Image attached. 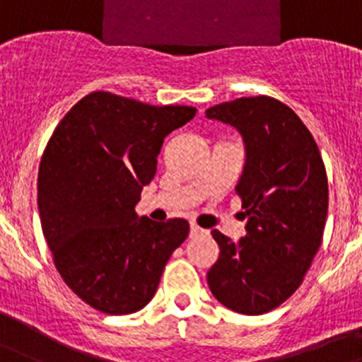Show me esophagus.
I'll return each mask as SVG.
<instances>
[{
    "mask_svg": "<svg viewBox=\"0 0 362 362\" xmlns=\"http://www.w3.org/2000/svg\"><path fill=\"white\" fill-rule=\"evenodd\" d=\"M205 234H209V232L204 230V228H200L198 225H194V223H192L191 232H189V235H191V238H198V235H205Z\"/></svg>",
    "mask_w": 362,
    "mask_h": 362,
    "instance_id": "obj_1",
    "label": "esophagus"
}]
</instances>
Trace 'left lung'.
Returning <instances> with one entry per match:
<instances>
[{"instance_id": "1", "label": "left lung", "mask_w": 362, "mask_h": 362, "mask_svg": "<svg viewBox=\"0 0 362 362\" xmlns=\"http://www.w3.org/2000/svg\"><path fill=\"white\" fill-rule=\"evenodd\" d=\"M205 116L243 135L246 160L235 191L248 218L246 235L235 243L212 230L219 257L207 273L209 288L235 313L264 314L300 288L322 246L325 164L302 119L275 98H238Z\"/></svg>"}]
</instances>
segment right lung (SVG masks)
Returning <instances> with one entry per match:
<instances>
[{"label": "right lung", "instance_id": "right-lung-1", "mask_svg": "<svg viewBox=\"0 0 362 362\" xmlns=\"http://www.w3.org/2000/svg\"><path fill=\"white\" fill-rule=\"evenodd\" d=\"M197 114L184 105L87 94L57 124L37 178L40 225L53 262L76 296L105 314L141 310L185 241L182 218H137L168 134Z\"/></svg>", "mask_w": 362, "mask_h": 362}]
</instances>
